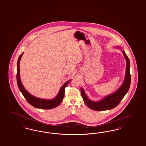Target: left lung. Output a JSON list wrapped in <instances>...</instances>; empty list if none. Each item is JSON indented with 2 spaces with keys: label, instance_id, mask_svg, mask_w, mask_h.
Segmentation results:
<instances>
[{
  "label": "left lung",
  "instance_id": "obj_1",
  "mask_svg": "<svg viewBox=\"0 0 146 146\" xmlns=\"http://www.w3.org/2000/svg\"><path fill=\"white\" fill-rule=\"evenodd\" d=\"M114 48L120 50L126 60V72L123 81L120 87L114 93L104 96L99 101H93L90 99L86 94L83 88H80L81 93L86 104L90 108L97 111H106L113 109L117 106L121 101L124 98L129 89L131 85V76L130 74V62L129 59L126 55L122 48L119 46H114Z\"/></svg>",
  "mask_w": 146,
  "mask_h": 146
}]
</instances>
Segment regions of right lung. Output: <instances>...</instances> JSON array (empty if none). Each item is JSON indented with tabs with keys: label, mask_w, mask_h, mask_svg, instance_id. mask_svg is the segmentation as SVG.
<instances>
[{
	"label": "right lung",
	"mask_w": 146,
	"mask_h": 146,
	"mask_svg": "<svg viewBox=\"0 0 146 146\" xmlns=\"http://www.w3.org/2000/svg\"><path fill=\"white\" fill-rule=\"evenodd\" d=\"M24 53H22L19 56L18 62H17V85L19 88V90L23 94L24 98H25L27 101L33 107L39 109L43 110H50L58 106L64 99L65 95V88L68 85V84L70 82L71 80L67 81L61 86L59 91L57 95L55 96L53 99H45L39 98L32 96L30 93L27 92L25 88L23 85L21 83L20 76V61L22 55Z\"/></svg>",
	"instance_id": "right-lung-1"
}]
</instances>
